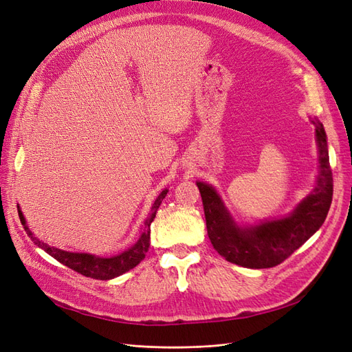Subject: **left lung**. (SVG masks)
Masks as SVG:
<instances>
[{"label":"left lung","mask_w":352,"mask_h":352,"mask_svg":"<svg viewBox=\"0 0 352 352\" xmlns=\"http://www.w3.org/2000/svg\"><path fill=\"white\" fill-rule=\"evenodd\" d=\"M310 120L316 131L319 173L313 190L288 215L258 224H237L217 189L205 182H197L208 237L226 261L252 270L272 268L284 262L322 227L331 208L333 179L324 128L318 118Z\"/></svg>","instance_id":"obj_1"}]
</instances>
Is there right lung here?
Masks as SVG:
<instances>
[{
    "mask_svg": "<svg viewBox=\"0 0 352 352\" xmlns=\"http://www.w3.org/2000/svg\"><path fill=\"white\" fill-rule=\"evenodd\" d=\"M167 192H168V189H163L160 192V195L155 198L153 207H151V211L144 221L141 236L135 241V243L131 248H128L126 250L115 254V256H107V258L98 256V254H91V253L67 252V250L46 245L42 240L34 237V234L29 228V226L26 223V218H24L20 208H19V217H20V221H21L24 230H26L28 236L33 240L34 245H38L47 254H51L52 258H55L63 265L68 266V268H71L72 271H76L84 276L93 278V280L106 281V280H112V278L122 275L132 268H135V266L145 258V253L148 252V248H150V233H151L150 226L154 221L155 212H157V210H159L162 201L166 198Z\"/></svg>",
    "mask_w": 352,
    "mask_h": 352,
    "instance_id": "obj_1",
    "label": "right lung"
}]
</instances>
